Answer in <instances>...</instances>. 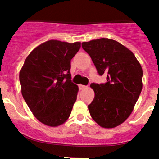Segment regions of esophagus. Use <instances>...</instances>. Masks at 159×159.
<instances>
[{
	"label": "esophagus",
	"mask_w": 159,
	"mask_h": 159,
	"mask_svg": "<svg viewBox=\"0 0 159 159\" xmlns=\"http://www.w3.org/2000/svg\"><path fill=\"white\" fill-rule=\"evenodd\" d=\"M87 88V86L86 85H83V84H79V88L81 90H83V89H84V88Z\"/></svg>",
	"instance_id": "34e87169"
}]
</instances>
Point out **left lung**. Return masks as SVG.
<instances>
[{
  "instance_id": "left-lung-1",
  "label": "left lung",
  "mask_w": 159,
  "mask_h": 159,
  "mask_svg": "<svg viewBox=\"0 0 159 159\" xmlns=\"http://www.w3.org/2000/svg\"><path fill=\"white\" fill-rule=\"evenodd\" d=\"M91 56L98 75L107 82L92 83L95 96L90 114L103 128L123 123L133 111L143 88V69L133 52L115 40L101 38L81 44Z\"/></svg>"
}]
</instances>
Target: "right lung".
<instances>
[{
	"label": "right lung",
	"instance_id": "1",
	"mask_svg": "<svg viewBox=\"0 0 159 159\" xmlns=\"http://www.w3.org/2000/svg\"><path fill=\"white\" fill-rule=\"evenodd\" d=\"M81 43L49 40L27 56L20 72L23 99L41 123L57 126L68 120L77 99L71 60Z\"/></svg>",
	"mask_w": 159,
	"mask_h": 159
}]
</instances>
